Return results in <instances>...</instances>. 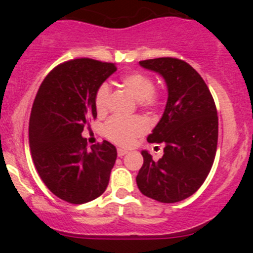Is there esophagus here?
<instances>
[{
  "mask_svg": "<svg viewBox=\"0 0 253 253\" xmlns=\"http://www.w3.org/2000/svg\"><path fill=\"white\" fill-rule=\"evenodd\" d=\"M126 153H128V151H126V149H122V148L118 149V156H119V157H123V156H125Z\"/></svg>",
  "mask_w": 253,
  "mask_h": 253,
  "instance_id": "esophagus-1",
  "label": "esophagus"
}]
</instances>
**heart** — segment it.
<instances>
[{"label":"heart","mask_w":253,"mask_h":253,"mask_svg":"<svg viewBox=\"0 0 253 253\" xmlns=\"http://www.w3.org/2000/svg\"><path fill=\"white\" fill-rule=\"evenodd\" d=\"M122 86L144 109H156L161 104V95L154 91L153 80L144 73L133 72L122 78ZM110 100V88L106 84H101L95 96L96 110L99 114L106 113ZM149 128V124L142 116L130 118H111L105 126L106 137L119 146H130L138 137L143 135Z\"/></svg>","instance_id":"b5f03b06"}]
</instances>
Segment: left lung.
Returning a JSON list of instances; mask_svg holds the SVG:
<instances>
[{"label":"left lung","instance_id":"8db88e82","mask_svg":"<svg viewBox=\"0 0 253 253\" xmlns=\"http://www.w3.org/2000/svg\"><path fill=\"white\" fill-rule=\"evenodd\" d=\"M143 68L165 78L166 109L147 140L165 144L163 156L152 160L142 151L137 176L143 195L161 203H177L193 195L209 175L218 144V115L202 76L177 58L140 60Z\"/></svg>","mask_w":253,"mask_h":253}]
</instances>
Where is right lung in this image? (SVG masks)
I'll use <instances>...</instances> for the list:
<instances>
[{
	"label": "right lung",
	"instance_id": "add662e5",
	"mask_svg": "<svg viewBox=\"0 0 253 253\" xmlns=\"http://www.w3.org/2000/svg\"><path fill=\"white\" fill-rule=\"evenodd\" d=\"M116 71L114 63L80 58L55 67L35 96L29 143L35 169L51 193L71 204H84L106 190L116 148L104 140L87 147L82 137L97 116L95 96Z\"/></svg>",
	"mask_w": 253,
	"mask_h": 253
}]
</instances>
